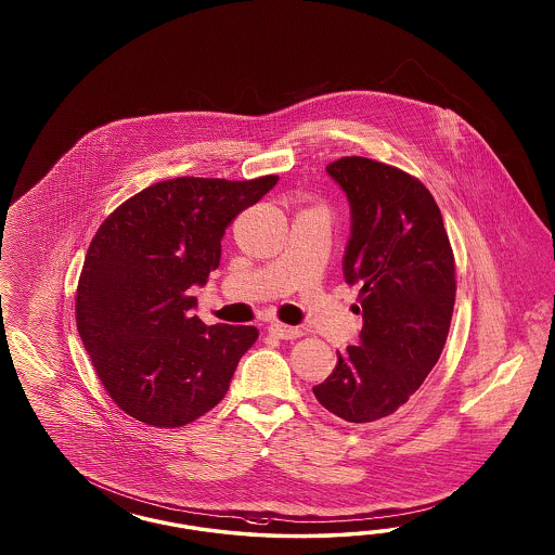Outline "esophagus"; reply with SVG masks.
Returning a JSON list of instances; mask_svg holds the SVG:
<instances>
[{"instance_id": "obj_1", "label": "esophagus", "mask_w": 555, "mask_h": 555, "mask_svg": "<svg viewBox=\"0 0 555 555\" xmlns=\"http://www.w3.org/2000/svg\"><path fill=\"white\" fill-rule=\"evenodd\" d=\"M270 334L274 337H281V339H297L302 336L299 327H293V325H285V323H272L269 327Z\"/></svg>"}]
</instances>
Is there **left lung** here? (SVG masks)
<instances>
[{
    "label": "left lung",
    "mask_w": 555,
    "mask_h": 555,
    "mask_svg": "<svg viewBox=\"0 0 555 555\" xmlns=\"http://www.w3.org/2000/svg\"><path fill=\"white\" fill-rule=\"evenodd\" d=\"M325 170L350 203L341 269L360 286L364 325L360 346L337 352L313 395L337 417L370 423L403 406L439 360L454 311V253L434 195L415 177L362 156Z\"/></svg>",
    "instance_id": "8db88e82"
}]
</instances>
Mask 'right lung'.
I'll use <instances>...</instances> for the list:
<instances>
[{
  "label": "right lung",
  "instance_id": "right-lung-1",
  "mask_svg": "<svg viewBox=\"0 0 555 555\" xmlns=\"http://www.w3.org/2000/svg\"><path fill=\"white\" fill-rule=\"evenodd\" d=\"M279 177H179L140 191L101 223L77 286V330L101 385L152 427L199 420L225 397L253 325H205L191 286L219 267L225 228Z\"/></svg>",
  "mask_w": 555,
  "mask_h": 555
}]
</instances>
